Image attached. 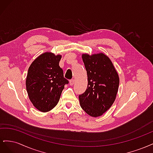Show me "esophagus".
<instances>
[{"label": "esophagus", "instance_id": "34e87169", "mask_svg": "<svg viewBox=\"0 0 153 153\" xmlns=\"http://www.w3.org/2000/svg\"><path fill=\"white\" fill-rule=\"evenodd\" d=\"M74 84H75V80H71L70 81H69V85H73Z\"/></svg>", "mask_w": 153, "mask_h": 153}]
</instances>
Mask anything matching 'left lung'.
Returning <instances> with one entry per match:
<instances>
[{"mask_svg":"<svg viewBox=\"0 0 153 153\" xmlns=\"http://www.w3.org/2000/svg\"><path fill=\"white\" fill-rule=\"evenodd\" d=\"M88 85L79 95L82 108L92 117H98L114 103L119 84L118 74L110 59L100 53L82 55Z\"/></svg>","mask_w":153,"mask_h":153,"instance_id":"left-lung-1","label":"left lung"}]
</instances>
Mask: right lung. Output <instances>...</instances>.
I'll return each mask as SVG.
<instances>
[{
    "label": "right lung",
    "instance_id": "1",
    "mask_svg": "<svg viewBox=\"0 0 153 153\" xmlns=\"http://www.w3.org/2000/svg\"><path fill=\"white\" fill-rule=\"evenodd\" d=\"M61 59V55L46 52L37 57L29 68L27 91L32 103L41 112H48L57 105L64 85L69 83L59 65Z\"/></svg>",
    "mask_w": 153,
    "mask_h": 153
}]
</instances>
